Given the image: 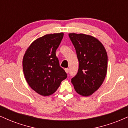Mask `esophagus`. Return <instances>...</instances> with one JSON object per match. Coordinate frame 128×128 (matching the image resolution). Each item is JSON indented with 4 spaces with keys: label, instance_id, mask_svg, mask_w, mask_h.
Listing matches in <instances>:
<instances>
[{
    "label": "esophagus",
    "instance_id": "1",
    "mask_svg": "<svg viewBox=\"0 0 128 128\" xmlns=\"http://www.w3.org/2000/svg\"><path fill=\"white\" fill-rule=\"evenodd\" d=\"M64 70H65V71H66V72L67 73H68V72H69V69L68 68H66L65 69H64Z\"/></svg>",
    "mask_w": 128,
    "mask_h": 128
}]
</instances>
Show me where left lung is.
Here are the masks:
<instances>
[{"mask_svg":"<svg viewBox=\"0 0 128 128\" xmlns=\"http://www.w3.org/2000/svg\"><path fill=\"white\" fill-rule=\"evenodd\" d=\"M79 61L77 74L71 79L79 94L88 96L102 84L107 72L108 56L102 44L93 36L69 34Z\"/></svg>","mask_w":128,"mask_h":128,"instance_id":"1","label":"left lung"}]
</instances>
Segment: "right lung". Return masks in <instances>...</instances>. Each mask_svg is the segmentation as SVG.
<instances>
[{"mask_svg":"<svg viewBox=\"0 0 128 128\" xmlns=\"http://www.w3.org/2000/svg\"><path fill=\"white\" fill-rule=\"evenodd\" d=\"M63 36V33L48 34L36 39L23 57V69L26 81L32 90L42 96L54 93L67 77L56 56Z\"/></svg>","mask_w":128,"mask_h":128,"instance_id":"1","label":"right lung"}]
</instances>
